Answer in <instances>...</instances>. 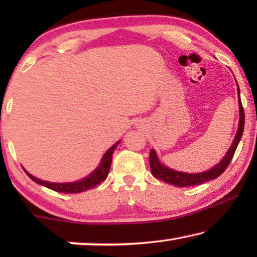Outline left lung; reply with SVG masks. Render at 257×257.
Instances as JSON below:
<instances>
[{
  "label": "left lung",
  "instance_id": "left-lung-1",
  "mask_svg": "<svg viewBox=\"0 0 257 257\" xmlns=\"http://www.w3.org/2000/svg\"><path fill=\"white\" fill-rule=\"evenodd\" d=\"M237 93H238V108H240V120H238V128L235 136L234 142L231 144L230 149L228 150L226 156L223 157V159L220 161L219 164H216L213 168H210L209 171L202 172V173H185V172H179L174 171L172 168H168L160 163V160L158 159L157 153L154 150H151L150 152V167L152 174L157 179H159L161 181L168 182V184L177 186V187H188V186H195V185H201L206 181H210L213 179H216L220 177L221 174L226 171V168L229 165L230 160L233 159L235 151L240 143L242 138V133H243L244 128V111L243 106H242L241 99H240V89L237 85Z\"/></svg>",
  "mask_w": 257,
  "mask_h": 257
}]
</instances>
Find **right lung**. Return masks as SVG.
Here are the masks:
<instances>
[{
	"label": "right lung",
	"instance_id": "right-lung-1",
	"mask_svg": "<svg viewBox=\"0 0 257 257\" xmlns=\"http://www.w3.org/2000/svg\"><path fill=\"white\" fill-rule=\"evenodd\" d=\"M119 142L114 144L113 146L110 147L105 154L101 158V161L96 170H94L90 175H87L85 179H82V180L76 181V182H62V184H57V182H49V181H43L40 180V179L35 178L30 173L24 170L28 177H29L31 180L36 182L38 185L45 186V187L52 189V191L59 192V193H80L85 192L87 189L94 188L97 185H99L101 181H104L105 179L107 178L108 172H110L111 163H112V154H113L115 147L118 146Z\"/></svg>",
	"mask_w": 257,
	"mask_h": 257
}]
</instances>
